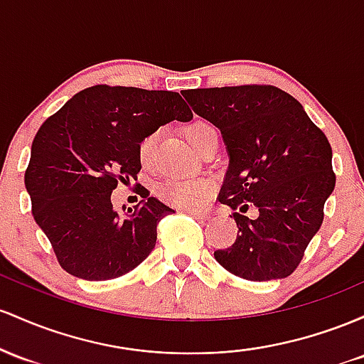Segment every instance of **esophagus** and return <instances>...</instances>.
Segmentation results:
<instances>
[{"mask_svg":"<svg viewBox=\"0 0 364 364\" xmlns=\"http://www.w3.org/2000/svg\"><path fill=\"white\" fill-rule=\"evenodd\" d=\"M186 213H189L191 216H194V218L201 220V222H204V220L210 218V216H208V213H203V211H187L186 210Z\"/></svg>","mask_w":364,"mask_h":364,"instance_id":"34e87169","label":"esophagus"}]
</instances>
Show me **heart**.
Returning a JSON list of instances; mask_svg holds the SVG:
<instances>
[{"instance_id":"obj_1","label":"heart","mask_w":364,"mask_h":364,"mask_svg":"<svg viewBox=\"0 0 364 364\" xmlns=\"http://www.w3.org/2000/svg\"><path fill=\"white\" fill-rule=\"evenodd\" d=\"M215 130V127L208 122L196 120L186 130L187 139L196 149L201 146L204 137ZM158 144V132H151L139 142V161L144 166H149L154 160ZM215 193V183L206 177H191L178 178V181H166L160 187V196L163 201L173 204L187 211H201L211 201V196Z\"/></svg>"}]
</instances>
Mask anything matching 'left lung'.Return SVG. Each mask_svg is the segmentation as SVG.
I'll return each mask as SVG.
<instances>
[{
  "label": "left lung",
  "instance_id": "obj_1",
  "mask_svg": "<svg viewBox=\"0 0 364 364\" xmlns=\"http://www.w3.org/2000/svg\"><path fill=\"white\" fill-rule=\"evenodd\" d=\"M182 96L194 113L222 132L228 154L218 201L234 213L235 242L215 259L240 279H285L320 230L323 206L336 187L328 139L303 105L273 85L191 89Z\"/></svg>",
  "mask_w": 364,
  "mask_h": 364
}]
</instances>
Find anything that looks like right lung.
<instances>
[{
  "label": "right lung",
  "mask_w": 364,
  "mask_h": 364,
  "mask_svg": "<svg viewBox=\"0 0 364 364\" xmlns=\"http://www.w3.org/2000/svg\"><path fill=\"white\" fill-rule=\"evenodd\" d=\"M193 112L178 92L92 85L77 92L36 134L26 171L32 215L58 263L79 279H117L156 244V225L175 213L156 198L118 213L112 193L141 170L139 142Z\"/></svg>",
  "instance_id": "right-lung-1"
}]
</instances>
